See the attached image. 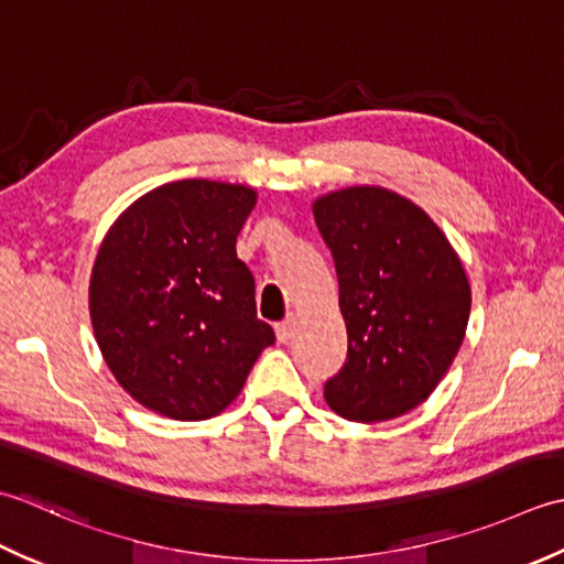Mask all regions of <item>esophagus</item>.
<instances>
[{"mask_svg": "<svg viewBox=\"0 0 564 564\" xmlns=\"http://www.w3.org/2000/svg\"><path fill=\"white\" fill-rule=\"evenodd\" d=\"M294 328H296V321L294 318H286L282 324L274 326V333H278V340L280 343H290L294 336Z\"/></svg>", "mask_w": 564, "mask_h": 564, "instance_id": "esophagus-1", "label": "esophagus"}]
</instances>
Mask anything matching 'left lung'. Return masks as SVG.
<instances>
[{"label": "left lung", "instance_id": "obj_1", "mask_svg": "<svg viewBox=\"0 0 564 564\" xmlns=\"http://www.w3.org/2000/svg\"><path fill=\"white\" fill-rule=\"evenodd\" d=\"M338 274L348 358L324 387L338 416L379 423L426 401L463 346L469 282L433 218L384 187L314 202Z\"/></svg>", "mask_w": 564, "mask_h": 564}]
</instances>
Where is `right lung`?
Segmentation results:
<instances>
[{"mask_svg": "<svg viewBox=\"0 0 564 564\" xmlns=\"http://www.w3.org/2000/svg\"><path fill=\"white\" fill-rule=\"evenodd\" d=\"M258 192L180 180L126 209L97 252L89 316L111 375L138 404L175 421L221 413L274 330L236 238Z\"/></svg>", "mask_w": 564, "mask_h": 564, "instance_id": "obj_1", "label": "right lung"}]
</instances>
